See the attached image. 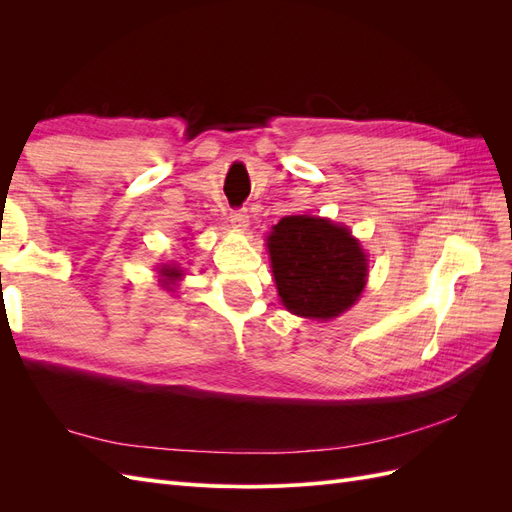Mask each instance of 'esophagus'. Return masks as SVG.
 Listing matches in <instances>:
<instances>
[{
  "instance_id": "34e87169",
  "label": "esophagus",
  "mask_w": 512,
  "mask_h": 512,
  "mask_svg": "<svg viewBox=\"0 0 512 512\" xmlns=\"http://www.w3.org/2000/svg\"><path fill=\"white\" fill-rule=\"evenodd\" d=\"M230 222L239 230H247V226H250V215H247L245 209H235L230 213Z\"/></svg>"
}]
</instances>
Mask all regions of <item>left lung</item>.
<instances>
[{"label":"left lung","mask_w":512,"mask_h":512,"mask_svg":"<svg viewBox=\"0 0 512 512\" xmlns=\"http://www.w3.org/2000/svg\"><path fill=\"white\" fill-rule=\"evenodd\" d=\"M273 280L288 312L331 320L359 301L367 258L346 226L314 215H288L267 237Z\"/></svg>","instance_id":"1"}]
</instances>
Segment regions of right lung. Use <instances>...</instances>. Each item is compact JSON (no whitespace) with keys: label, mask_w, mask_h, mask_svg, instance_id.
Listing matches in <instances>:
<instances>
[{"label":"right lung","mask_w":512,"mask_h":512,"mask_svg":"<svg viewBox=\"0 0 512 512\" xmlns=\"http://www.w3.org/2000/svg\"><path fill=\"white\" fill-rule=\"evenodd\" d=\"M160 275L164 277L166 282H177V280H181V277H183V271H181L179 267H170V265H164V267L160 269Z\"/></svg>","instance_id":"add662e5"}]
</instances>
